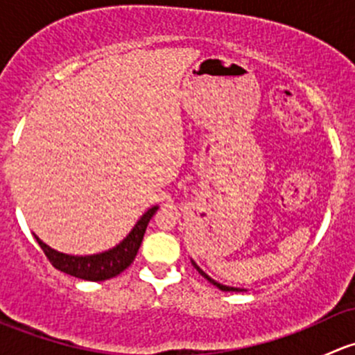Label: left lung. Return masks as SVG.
<instances>
[{
	"instance_id": "left-lung-1",
	"label": "left lung",
	"mask_w": 355,
	"mask_h": 355,
	"mask_svg": "<svg viewBox=\"0 0 355 355\" xmlns=\"http://www.w3.org/2000/svg\"><path fill=\"white\" fill-rule=\"evenodd\" d=\"M192 264H194V266H196V270H198V271H199V273H200V275H202V277H204V278H206V280H209V282H211V284H213V285H216V287H218V288H220V290H223V292H239V288H234V287H227V285H221V284H218V282H214V280H213V278H209V277H207V275H206V273H204V271H202V270H200V268H198V264H196V263H194V261H192Z\"/></svg>"
}]
</instances>
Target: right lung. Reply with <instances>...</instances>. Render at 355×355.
<instances>
[{"label": "right lung", "mask_w": 355, "mask_h": 355, "mask_svg": "<svg viewBox=\"0 0 355 355\" xmlns=\"http://www.w3.org/2000/svg\"><path fill=\"white\" fill-rule=\"evenodd\" d=\"M157 206L151 207V209L146 211L144 216L137 221L134 228H132L130 234L127 235V239L120 242L113 249L106 250L103 254H96V256H68V254H62L53 250L51 247H48L44 242L37 241L39 247L42 249L44 256L48 257L49 263L56 268V270L63 271V273L70 275V277L80 278V280L87 282H103L110 280V278L116 277L121 271L127 270L132 264V261L137 256L139 247L142 244V239H144L146 228H148L149 220L153 218V214L156 213Z\"/></svg>", "instance_id": "right-lung-1"}]
</instances>
